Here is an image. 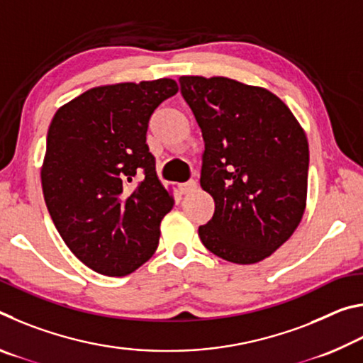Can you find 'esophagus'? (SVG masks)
Returning a JSON list of instances; mask_svg holds the SVG:
<instances>
[{
	"instance_id": "esophagus-1",
	"label": "esophagus",
	"mask_w": 363,
	"mask_h": 363,
	"mask_svg": "<svg viewBox=\"0 0 363 363\" xmlns=\"http://www.w3.org/2000/svg\"><path fill=\"white\" fill-rule=\"evenodd\" d=\"M177 189H179V192L182 195H186V194H190V192H192V190L196 189V182L195 181L184 182V184H179V186H177Z\"/></svg>"
}]
</instances>
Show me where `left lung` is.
Instances as JSON below:
<instances>
[{
	"label": "left lung",
	"mask_w": 363,
	"mask_h": 363,
	"mask_svg": "<svg viewBox=\"0 0 363 363\" xmlns=\"http://www.w3.org/2000/svg\"><path fill=\"white\" fill-rule=\"evenodd\" d=\"M181 93L205 140L200 186L214 214L199 227L213 255L235 264L266 259L306 210L309 144L279 96L227 77H181Z\"/></svg>",
	"instance_id": "1"
}]
</instances>
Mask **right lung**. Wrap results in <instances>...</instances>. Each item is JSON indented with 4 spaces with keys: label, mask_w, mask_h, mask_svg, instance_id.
Instances as JSON below:
<instances>
[{
    "label": "right lung",
    "mask_w": 363,
    "mask_h": 363,
    "mask_svg": "<svg viewBox=\"0 0 363 363\" xmlns=\"http://www.w3.org/2000/svg\"><path fill=\"white\" fill-rule=\"evenodd\" d=\"M177 89L171 78L96 86L49 125L41 164L48 211L72 253L97 274L125 277L158 247L174 199L158 179L145 134ZM140 167L145 179L134 183Z\"/></svg>",
    "instance_id": "right-lung-1"
}]
</instances>
